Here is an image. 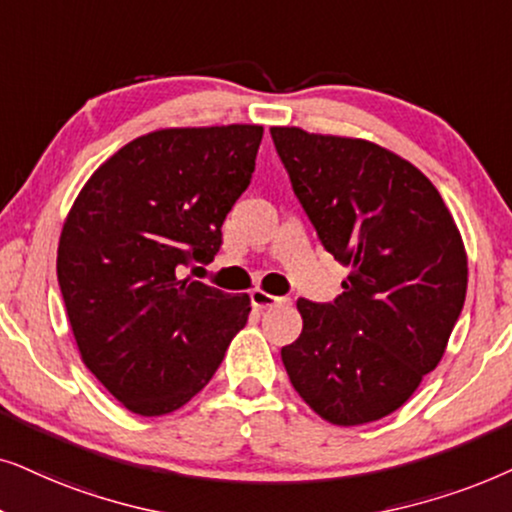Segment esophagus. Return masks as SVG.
I'll return each instance as SVG.
<instances>
[{"mask_svg": "<svg viewBox=\"0 0 512 512\" xmlns=\"http://www.w3.org/2000/svg\"><path fill=\"white\" fill-rule=\"evenodd\" d=\"M250 302L255 309H271V306H278L285 302V297H276V295H269V292H264L260 288H255L250 292Z\"/></svg>", "mask_w": 512, "mask_h": 512, "instance_id": "1", "label": "esophagus"}]
</instances>
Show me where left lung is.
I'll use <instances>...</instances> for the list:
<instances>
[{
  "mask_svg": "<svg viewBox=\"0 0 512 512\" xmlns=\"http://www.w3.org/2000/svg\"><path fill=\"white\" fill-rule=\"evenodd\" d=\"M323 248L351 269L335 302L299 299L281 349L295 391L325 421L360 426L403 407L461 316L466 250L433 182L367 140L271 128Z\"/></svg>",
  "mask_w": 512,
  "mask_h": 512,
  "instance_id": "1",
  "label": "left lung"
}]
</instances>
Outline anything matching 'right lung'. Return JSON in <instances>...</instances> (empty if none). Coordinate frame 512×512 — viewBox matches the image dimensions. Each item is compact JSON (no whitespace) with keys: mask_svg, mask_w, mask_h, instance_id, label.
Listing matches in <instances>:
<instances>
[{"mask_svg":"<svg viewBox=\"0 0 512 512\" xmlns=\"http://www.w3.org/2000/svg\"><path fill=\"white\" fill-rule=\"evenodd\" d=\"M262 133L231 124L142 135L95 170L67 215L58 285L81 360L140 417L187 405L248 323V295L177 271L217 255Z\"/></svg>","mask_w":512,"mask_h":512,"instance_id":"1","label":"right lung"}]
</instances>
